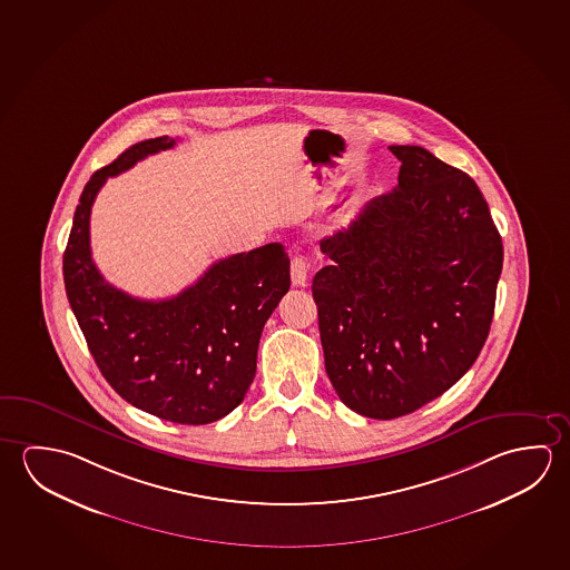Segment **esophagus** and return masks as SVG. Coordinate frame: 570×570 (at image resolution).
I'll return each instance as SVG.
<instances>
[{"label": "esophagus", "instance_id": "1", "mask_svg": "<svg viewBox=\"0 0 570 570\" xmlns=\"http://www.w3.org/2000/svg\"><path fill=\"white\" fill-rule=\"evenodd\" d=\"M289 274H292L294 286H306V281H308V262H306L304 256H294L292 258Z\"/></svg>", "mask_w": 570, "mask_h": 570}]
</instances>
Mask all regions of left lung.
<instances>
[{
    "label": "left lung",
    "mask_w": 570,
    "mask_h": 570,
    "mask_svg": "<svg viewBox=\"0 0 570 570\" xmlns=\"http://www.w3.org/2000/svg\"><path fill=\"white\" fill-rule=\"evenodd\" d=\"M397 187L320 243L312 282L326 374L372 420L433 402L475 364L493 322L503 243L475 180L393 145Z\"/></svg>",
    "instance_id": "left-lung-1"
}]
</instances>
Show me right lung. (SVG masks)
Returning a JSON list of instances; mask_svg holds the SVG:
<instances>
[{
  "label": "right lung",
  "instance_id": "right-lung-1",
  "mask_svg": "<svg viewBox=\"0 0 570 570\" xmlns=\"http://www.w3.org/2000/svg\"><path fill=\"white\" fill-rule=\"evenodd\" d=\"M177 140L132 145L85 185L63 254L67 298L95 364L125 402L185 425L240 405L256 374L262 327L289 289L281 243L215 262L175 298L139 299L105 281L91 258L89 216L105 180Z\"/></svg>",
  "mask_w": 570,
  "mask_h": 570
}]
</instances>
